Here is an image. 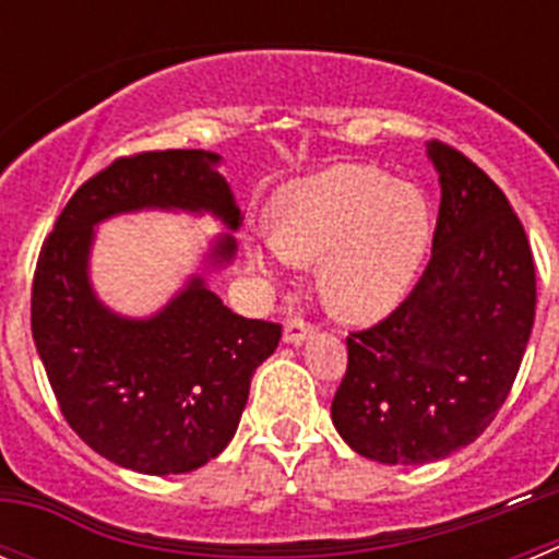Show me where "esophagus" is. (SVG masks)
Returning a JSON list of instances; mask_svg holds the SVG:
<instances>
[{
    "mask_svg": "<svg viewBox=\"0 0 559 559\" xmlns=\"http://www.w3.org/2000/svg\"><path fill=\"white\" fill-rule=\"evenodd\" d=\"M310 333H313V324L305 322L302 316H290L288 322H285V341L288 344H302Z\"/></svg>",
    "mask_w": 559,
    "mask_h": 559,
    "instance_id": "esophagus-1",
    "label": "esophagus"
}]
</instances>
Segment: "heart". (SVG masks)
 <instances>
[{"mask_svg": "<svg viewBox=\"0 0 559 559\" xmlns=\"http://www.w3.org/2000/svg\"><path fill=\"white\" fill-rule=\"evenodd\" d=\"M271 240L249 246L251 269L319 263V294L344 322H378L412 290L431 249L423 192L367 165H335L271 199Z\"/></svg>", "mask_w": 559, "mask_h": 559, "instance_id": "obj_1", "label": "heart"}]
</instances>
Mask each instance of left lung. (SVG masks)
<instances>
[{"label":"left lung","instance_id":"8db88e82","mask_svg":"<svg viewBox=\"0 0 559 559\" xmlns=\"http://www.w3.org/2000/svg\"><path fill=\"white\" fill-rule=\"evenodd\" d=\"M442 201L431 260L406 302L347 335L333 426L360 456L426 464L496 419L535 324V260L501 187L445 142L428 145Z\"/></svg>","mask_w":559,"mask_h":559}]
</instances>
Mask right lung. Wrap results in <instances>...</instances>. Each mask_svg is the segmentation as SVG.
<instances>
[{
	"label": "right lung",
	"mask_w": 559,
	"mask_h": 559,
	"mask_svg": "<svg viewBox=\"0 0 559 559\" xmlns=\"http://www.w3.org/2000/svg\"><path fill=\"white\" fill-rule=\"evenodd\" d=\"M218 162L210 151L114 159L63 206L33 276V341L63 419L92 451L147 476L190 473L229 445L283 328L231 313L201 276L151 319L114 313L88 283V251L95 226L122 212H212L237 229L243 215ZM235 249L221 235L210 265L231 263Z\"/></svg>",
	"instance_id": "obj_1"
}]
</instances>
